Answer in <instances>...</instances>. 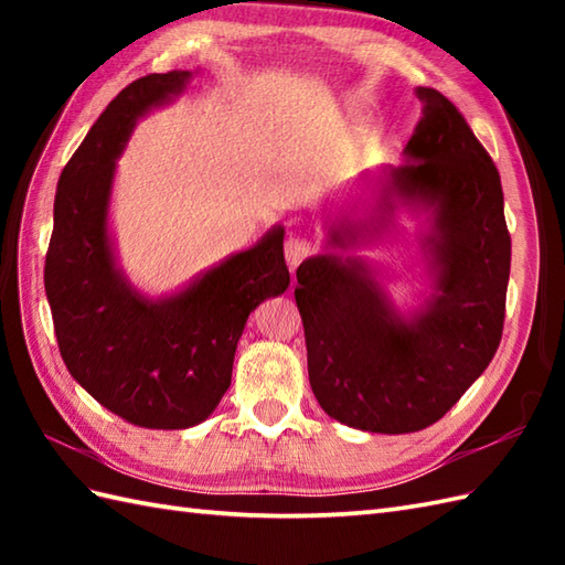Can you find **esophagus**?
Returning <instances> with one entry per match:
<instances>
[{
	"instance_id": "obj_1",
	"label": "esophagus",
	"mask_w": 565,
	"mask_h": 565,
	"mask_svg": "<svg viewBox=\"0 0 565 565\" xmlns=\"http://www.w3.org/2000/svg\"><path fill=\"white\" fill-rule=\"evenodd\" d=\"M310 252H313V243L301 235H291L284 245V255H286V262H289L291 269H296L306 257H310Z\"/></svg>"
}]
</instances>
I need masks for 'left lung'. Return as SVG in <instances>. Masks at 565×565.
<instances>
[{
  "mask_svg": "<svg viewBox=\"0 0 565 565\" xmlns=\"http://www.w3.org/2000/svg\"><path fill=\"white\" fill-rule=\"evenodd\" d=\"M423 118L401 167H383L369 218H328L326 252L296 269L308 379L338 423L405 435L435 425L483 374L502 338L510 233L500 174L459 109L417 87ZM398 207L426 215L418 236L433 294L411 317L377 273L345 252L392 225Z\"/></svg>",
  "mask_w": 565,
  "mask_h": 565,
  "instance_id": "8db88e82",
  "label": "left lung"
}]
</instances>
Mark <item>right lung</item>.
I'll list each match as a JSON object with an SVG mask.
<instances>
[{
	"instance_id": "1",
	"label": "right lung",
	"mask_w": 565,
	"mask_h": 565,
	"mask_svg": "<svg viewBox=\"0 0 565 565\" xmlns=\"http://www.w3.org/2000/svg\"><path fill=\"white\" fill-rule=\"evenodd\" d=\"M191 77L189 70L140 77L106 106L60 174L45 255V296L72 379L106 411L148 429H186L215 411L249 313L291 284L281 225L162 298L142 296L116 264V160L138 118L177 99Z\"/></svg>"
}]
</instances>
